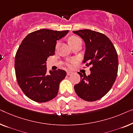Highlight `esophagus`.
I'll use <instances>...</instances> for the list:
<instances>
[{
	"mask_svg": "<svg viewBox=\"0 0 133 133\" xmlns=\"http://www.w3.org/2000/svg\"><path fill=\"white\" fill-rule=\"evenodd\" d=\"M72 74H73V72H70V71H68V72H67V75L68 76L72 75Z\"/></svg>",
	"mask_w": 133,
	"mask_h": 133,
	"instance_id": "obj_1",
	"label": "esophagus"
}]
</instances>
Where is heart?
<instances>
[{
  "instance_id": "obj_1",
  "label": "heart",
  "mask_w": 133,
  "mask_h": 133,
  "mask_svg": "<svg viewBox=\"0 0 133 133\" xmlns=\"http://www.w3.org/2000/svg\"><path fill=\"white\" fill-rule=\"evenodd\" d=\"M79 42H81V39H80L79 37H76V36L71 37L69 40V44H70L71 46H73L74 44ZM75 61H76L75 59H72V60H70V61H69V62H67L66 63L67 66H68L69 67H72L73 66V64L75 63Z\"/></svg>"
}]
</instances>
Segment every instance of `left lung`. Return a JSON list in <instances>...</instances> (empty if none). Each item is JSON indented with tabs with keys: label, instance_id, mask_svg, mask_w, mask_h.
<instances>
[{
	"label": "left lung",
	"instance_id": "left-lung-1",
	"mask_svg": "<svg viewBox=\"0 0 133 133\" xmlns=\"http://www.w3.org/2000/svg\"><path fill=\"white\" fill-rule=\"evenodd\" d=\"M83 38L85 44L83 63L92 67L86 76L78 74L81 81L75 85L78 96L87 101H95L104 96L113 86L118 70V57L111 40L103 34L90 29L73 31Z\"/></svg>",
	"mask_w": 133,
	"mask_h": 133
}]
</instances>
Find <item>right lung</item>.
Listing matches in <instances>:
<instances>
[{
  "mask_svg": "<svg viewBox=\"0 0 133 133\" xmlns=\"http://www.w3.org/2000/svg\"><path fill=\"white\" fill-rule=\"evenodd\" d=\"M69 31L42 29L29 34L18 48L15 57L17 81L25 95L34 101L45 102L56 97L66 71L47 73L46 61L55 54L57 41Z\"/></svg>",
  "mask_w": 133,
  "mask_h": 133,
  "instance_id": "1",
  "label": "right lung"
}]
</instances>
